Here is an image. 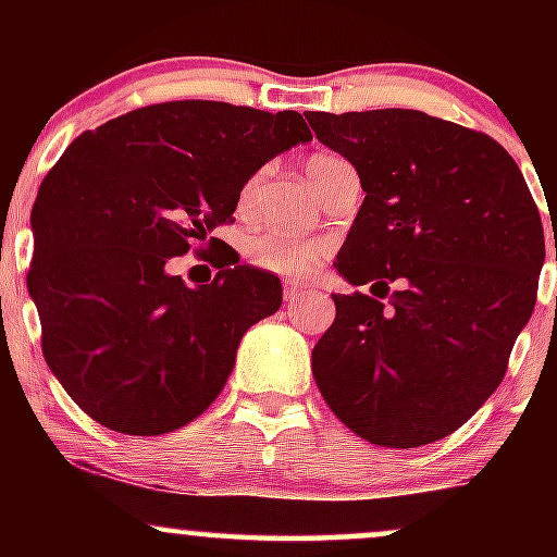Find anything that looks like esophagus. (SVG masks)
Returning a JSON list of instances; mask_svg holds the SVG:
<instances>
[{"mask_svg":"<svg viewBox=\"0 0 557 557\" xmlns=\"http://www.w3.org/2000/svg\"><path fill=\"white\" fill-rule=\"evenodd\" d=\"M304 293H306V287L298 285V283H285V287H283L285 300H298L300 296H304Z\"/></svg>","mask_w":557,"mask_h":557,"instance_id":"obj_1","label":"esophagus"}]
</instances>
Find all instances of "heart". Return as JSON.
I'll use <instances>...</instances> for the list:
<instances>
[{"mask_svg":"<svg viewBox=\"0 0 557 557\" xmlns=\"http://www.w3.org/2000/svg\"><path fill=\"white\" fill-rule=\"evenodd\" d=\"M343 164L341 157L332 154H314L306 162V175L317 190H322L324 181L332 170ZM264 185V172H253L243 181L238 190V209L240 212H251L253 203L261 194ZM327 253V243L309 240V238H293V235L274 233V230H257V233L246 235L243 240V259L261 272L277 274V277H306L309 272L317 270L319 261Z\"/></svg>","mask_w":557,"mask_h":557,"instance_id":"1","label":"heart"}]
</instances>
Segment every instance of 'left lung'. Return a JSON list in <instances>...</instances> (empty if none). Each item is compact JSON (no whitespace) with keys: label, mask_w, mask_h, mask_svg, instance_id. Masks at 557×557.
I'll list each match as a JSON object with an SVG mask.
<instances>
[{"label":"left lung","mask_w":557,"mask_h":557,"mask_svg":"<svg viewBox=\"0 0 557 557\" xmlns=\"http://www.w3.org/2000/svg\"><path fill=\"white\" fill-rule=\"evenodd\" d=\"M354 164L363 198L337 293L311 350L317 387L367 443L419 447L476 413L508 372L536 304L545 230L513 157L417 110L306 112Z\"/></svg>","instance_id":"8db88e82"}]
</instances>
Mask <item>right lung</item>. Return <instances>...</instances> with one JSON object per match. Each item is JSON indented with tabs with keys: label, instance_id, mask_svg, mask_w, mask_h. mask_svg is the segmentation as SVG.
I'll list each match as a JSON object with an SVG mask.
<instances>
[{
	"label": "right lung",
	"instance_id": "right-lung-1",
	"mask_svg": "<svg viewBox=\"0 0 557 557\" xmlns=\"http://www.w3.org/2000/svg\"><path fill=\"white\" fill-rule=\"evenodd\" d=\"M309 138L298 112L183 99L120 114L67 146L30 212L28 293L44 359L83 413L154 437L212 406L240 337L280 309L283 287L227 257L198 287L164 267L235 222L243 181Z\"/></svg>",
	"mask_w": 557,
	"mask_h": 557
}]
</instances>
